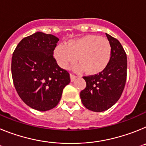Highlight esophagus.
<instances>
[{
	"instance_id": "1",
	"label": "esophagus",
	"mask_w": 146,
	"mask_h": 146,
	"mask_svg": "<svg viewBox=\"0 0 146 146\" xmlns=\"http://www.w3.org/2000/svg\"><path fill=\"white\" fill-rule=\"evenodd\" d=\"M77 78V77L74 75H73V74H70V79H71V82H74V80H75V79Z\"/></svg>"
}]
</instances>
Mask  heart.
<instances>
[{
    "instance_id": "1",
    "label": "heart",
    "mask_w": 146,
    "mask_h": 146,
    "mask_svg": "<svg viewBox=\"0 0 146 146\" xmlns=\"http://www.w3.org/2000/svg\"><path fill=\"white\" fill-rule=\"evenodd\" d=\"M54 58L61 68L66 69L77 60L80 64L73 68L75 72L85 69L89 75L102 72L111 58V45L107 38L96 35H86L70 40L66 44L57 45Z\"/></svg>"
}]
</instances>
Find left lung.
<instances>
[{
    "label": "left lung",
    "instance_id": "1",
    "mask_svg": "<svg viewBox=\"0 0 146 146\" xmlns=\"http://www.w3.org/2000/svg\"><path fill=\"white\" fill-rule=\"evenodd\" d=\"M111 45V58L102 72L83 77L86 87L80 92L82 104L89 110L103 112L113 106L121 97L126 80L127 58L122 45L106 33Z\"/></svg>",
    "mask_w": 146,
    "mask_h": 146
}]
</instances>
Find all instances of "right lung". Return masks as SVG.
<instances>
[{
	"instance_id": "add662e5",
	"label": "right lung",
	"mask_w": 146,
	"mask_h": 146,
	"mask_svg": "<svg viewBox=\"0 0 146 146\" xmlns=\"http://www.w3.org/2000/svg\"><path fill=\"white\" fill-rule=\"evenodd\" d=\"M59 38L36 32L23 38L11 58L13 82L18 95L28 106L47 111L58 105L69 74L53 58Z\"/></svg>"
}]
</instances>
